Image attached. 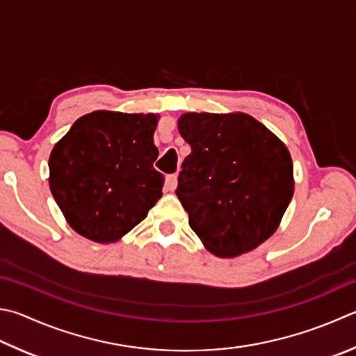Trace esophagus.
Instances as JSON below:
<instances>
[{
	"mask_svg": "<svg viewBox=\"0 0 356 356\" xmlns=\"http://www.w3.org/2000/svg\"><path fill=\"white\" fill-rule=\"evenodd\" d=\"M165 186L168 191H174L177 186V176L176 174H171V176H166L165 179Z\"/></svg>",
	"mask_w": 356,
	"mask_h": 356,
	"instance_id": "1",
	"label": "esophagus"
}]
</instances>
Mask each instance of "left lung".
Segmentation results:
<instances>
[{"mask_svg":"<svg viewBox=\"0 0 356 356\" xmlns=\"http://www.w3.org/2000/svg\"><path fill=\"white\" fill-rule=\"evenodd\" d=\"M177 127L191 146L176 190L190 227L219 258L254 250L279 229L294 195L288 147L243 112H188Z\"/></svg>","mask_w":356,"mask_h":356,"instance_id":"1","label":"left lung"}]
</instances>
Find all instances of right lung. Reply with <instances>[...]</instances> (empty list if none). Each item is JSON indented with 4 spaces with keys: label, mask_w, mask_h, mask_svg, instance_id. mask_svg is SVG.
Instances as JSON below:
<instances>
[{
    "label": "right lung",
    "mask_w": 356,
    "mask_h": 356,
    "mask_svg": "<svg viewBox=\"0 0 356 356\" xmlns=\"http://www.w3.org/2000/svg\"><path fill=\"white\" fill-rule=\"evenodd\" d=\"M160 116L95 111L81 116L49 156V190L70 227L87 240H121L161 197L154 170Z\"/></svg>",
    "instance_id": "1"
}]
</instances>
